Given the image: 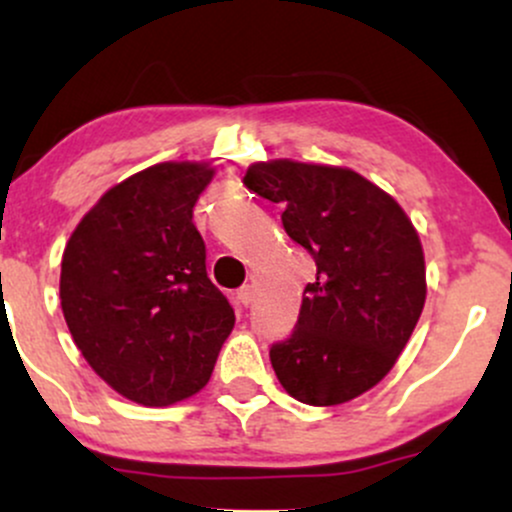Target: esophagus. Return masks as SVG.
<instances>
[{
	"mask_svg": "<svg viewBox=\"0 0 512 512\" xmlns=\"http://www.w3.org/2000/svg\"><path fill=\"white\" fill-rule=\"evenodd\" d=\"M238 301H240V305H245V308H248V305L252 303V286H243V289L238 291Z\"/></svg>",
	"mask_w": 512,
	"mask_h": 512,
	"instance_id": "1",
	"label": "esophagus"
}]
</instances>
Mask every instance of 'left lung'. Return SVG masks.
Here are the masks:
<instances>
[{
    "mask_svg": "<svg viewBox=\"0 0 512 512\" xmlns=\"http://www.w3.org/2000/svg\"><path fill=\"white\" fill-rule=\"evenodd\" d=\"M245 187L284 207L281 223L313 255L296 330L269 349L293 399L344 404L390 373L426 303L424 248L404 209L351 168L289 158L252 163Z\"/></svg>",
    "mask_w": 512,
    "mask_h": 512,
    "instance_id": "1",
    "label": "left lung"
}]
</instances>
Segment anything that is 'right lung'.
I'll list each match as a JSON object with an SVG mask.
<instances>
[{
    "label": "right lung",
    "mask_w": 512,
    "mask_h": 512,
    "mask_svg": "<svg viewBox=\"0 0 512 512\" xmlns=\"http://www.w3.org/2000/svg\"><path fill=\"white\" fill-rule=\"evenodd\" d=\"M214 178L207 163L168 161L110 187L62 255V313L88 366L144 407H168L209 383L236 325L207 276L192 223Z\"/></svg>",
    "instance_id": "1"
}]
</instances>
